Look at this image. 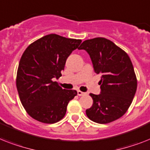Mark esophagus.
<instances>
[{"instance_id":"1","label":"esophagus","mask_w":150,"mask_h":150,"mask_svg":"<svg viewBox=\"0 0 150 150\" xmlns=\"http://www.w3.org/2000/svg\"><path fill=\"white\" fill-rule=\"evenodd\" d=\"M77 93H78V96H86V92H81V91H78Z\"/></svg>"}]
</instances>
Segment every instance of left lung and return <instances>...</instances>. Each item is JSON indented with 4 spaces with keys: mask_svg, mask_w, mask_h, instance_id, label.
<instances>
[{
    "mask_svg": "<svg viewBox=\"0 0 150 150\" xmlns=\"http://www.w3.org/2000/svg\"><path fill=\"white\" fill-rule=\"evenodd\" d=\"M79 49L88 52L95 72L102 75L100 94H90L93 104L86 109V115L92 121L100 124L119 119L130 106L137 88L129 57L112 41L104 38L86 40Z\"/></svg>",
    "mask_w": 150,
    "mask_h": 150,
    "instance_id": "obj_1",
    "label": "left lung"
}]
</instances>
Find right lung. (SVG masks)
I'll return each mask as SVG.
<instances>
[{"label":"right lung","mask_w":150,"mask_h":150,"mask_svg":"<svg viewBox=\"0 0 150 150\" xmlns=\"http://www.w3.org/2000/svg\"><path fill=\"white\" fill-rule=\"evenodd\" d=\"M81 40L51 34L31 44L18 65L16 86L21 104L31 117L44 123H55L65 115L75 90L63 89L57 81L68 57Z\"/></svg>","instance_id":"right-lung-1"}]
</instances>
